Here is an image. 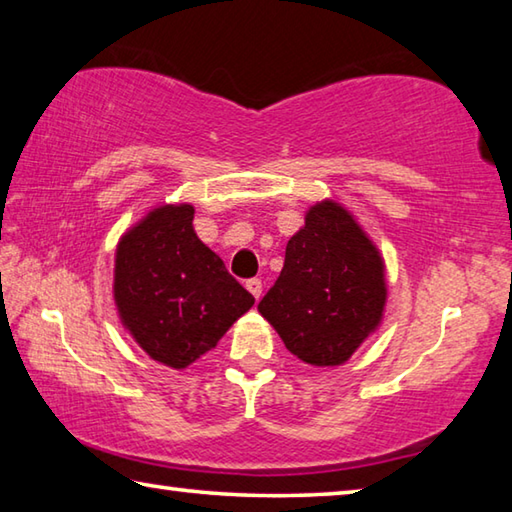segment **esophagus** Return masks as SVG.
<instances>
[{
	"label": "esophagus",
	"mask_w": 512,
	"mask_h": 512,
	"mask_svg": "<svg viewBox=\"0 0 512 512\" xmlns=\"http://www.w3.org/2000/svg\"><path fill=\"white\" fill-rule=\"evenodd\" d=\"M246 288L255 295V300H259V295H262V280H259V277H253V280L246 282Z\"/></svg>",
	"instance_id": "esophagus-1"
}]
</instances>
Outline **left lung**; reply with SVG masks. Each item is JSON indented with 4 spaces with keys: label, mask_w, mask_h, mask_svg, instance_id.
<instances>
[{
    "label": "left lung",
    "mask_w": 512,
    "mask_h": 512,
    "mask_svg": "<svg viewBox=\"0 0 512 512\" xmlns=\"http://www.w3.org/2000/svg\"><path fill=\"white\" fill-rule=\"evenodd\" d=\"M385 302V264L374 241L347 208L324 199L288 239L282 273L257 309L293 356L336 367L380 327Z\"/></svg>",
    "instance_id": "8db88e82"
}]
</instances>
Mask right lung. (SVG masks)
Listing matches in <instances>:
<instances>
[{
	"mask_svg": "<svg viewBox=\"0 0 512 512\" xmlns=\"http://www.w3.org/2000/svg\"><path fill=\"white\" fill-rule=\"evenodd\" d=\"M190 203H165L120 237L114 259L118 318L156 362L185 369L217 347L255 304L192 228Z\"/></svg>",
	"mask_w": 512,
	"mask_h": 512,
	"instance_id": "1",
	"label": "right lung"
}]
</instances>
